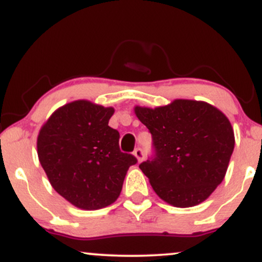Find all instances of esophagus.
Listing matches in <instances>:
<instances>
[{
    "label": "esophagus",
    "mask_w": 262,
    "mask_h": 262,
    "mask_svg": "<svg viewBox=\"0 0 262 262\" xmlns=\"http://www.w3.org/2000/svg\"><path fill=\"white\" fill-rule=\"evenodd\" d=\"M134 156L135 157L137 158V161H139V162H141V161L143 160V157H145V155H143V151L141 148H136L134 151Z\"/></svg>",
    "instance_id": "obj_1"
}]
</instances>
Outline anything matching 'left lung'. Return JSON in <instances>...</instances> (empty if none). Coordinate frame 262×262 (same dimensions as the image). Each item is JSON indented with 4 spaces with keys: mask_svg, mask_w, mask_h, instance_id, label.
<instances>
[{
    "mask_svg": "<svg viewBox=\"0 0 262 262\" xmlns=\"http://www.w3.org/2000/svg\"><path fill=\"white\" fill-rule=\"evenodd\" d=\"M152 135L155 157L140 164L156 194L173 207L201 204L225 177L234 151L231 123L204 101L177 99L166 106H135Z\"/></svg>",
    "mask_w": 262,
    "mask_h": 262,
    "instance_id": "left-lung-1",
    "label": "left lung"
}]
</instances>
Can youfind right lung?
Segmentation results:
<instances>
[{"label": "right lung", "mask_w": 262, "mask_h": 262, "mask_svg": "<svg viewBox=\"0 0 262 262\" xmlns=\"http://www.w3.org/2000/svg\"><path fill=\"white\" fill-rule=\"evenodd\" d=\"M114 111L76 100L57 108L38 135V158L52 187L79 209L113 204L128 168L137 162L120 151L119 131L108 126Z\"/></svg>", "instance_id": "right-lung-1"}]
</instances>
